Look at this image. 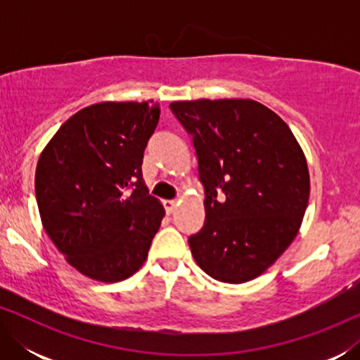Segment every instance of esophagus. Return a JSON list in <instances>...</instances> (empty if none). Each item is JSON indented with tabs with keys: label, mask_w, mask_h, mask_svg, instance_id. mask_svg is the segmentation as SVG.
<instances>
[{
	"label": "esophagus",
	"mask_w": 360,
	"mask_h": 360,
	"mask_svg": "<svg viewBox=\"0 0 360 360\" xmlns=\"http://www.w3.org/2000/svg\"><path fill=\"white\" fill-rule=\"evenodd\" d=\"M164 208L167 211V214H172L176 208V201L175 200H164Z\"/></svg>",
	"instance_id": "esophagus-1"
}]
</instances>
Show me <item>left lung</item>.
<instances>
[{
    "label": "left lung",
    "instance_id": "left-lung-1",
    "mask_svg": "<svg viewBox=\"0 0 360 360\" xmlns=\"http://www.w3.org/2000/svg\"><path fill=\"white\" fill-rule=\"evenodd\" d=\"M191 137L205 224L188 238L196 264L226 283L252 280L297 236L309 198L307 159L272 110L252 100L170 103Z\"/></svg>",
    "mask_w": 360,
    "mask_h": 360
}]
</instances>
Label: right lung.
Here are the masks:
<instances>
[{
  "instance_id": "add662e5",
  "label": "right lung",
  "mask_w": 360,
  "mask_h": 360,
  "mask_svg": "<svg viewBox=\"0 0 360 360\" xmlns=\"http://www.w3.org/2000/svg\"><path fill=\"white\" fill-rule=\"evenodd\" d=\"M159 117L147 101L96 103L63 122L39 157L44 229L86 277L120 282L147 259L165 214L141 169Z\"/></svg>"
}]
</instances>
